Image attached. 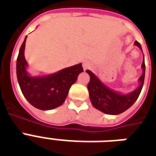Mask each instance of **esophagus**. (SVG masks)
Segmentation results:
<instances>
[{
    "instance_id": "obj_1",
    "label": "esophagus",
    "mask_w": 156,
    "mask_h": 156,
    "mask_svg": "<svg viewBox=\"0 0 156 156\" xmlns=\"http://www.w3.org/2000/svg\"><path fill=\"white\" fill-rule=\"evenodd\" d=\"M83 68L84 70H87V69H88V68H90V65H89V63L87 62H84L83 63Z\"/></svg>"
}]
</instances>
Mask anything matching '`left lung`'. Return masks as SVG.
I'll list each match as a JSON object with an SVG mask.
<instances>
[{"mask_svg":"<svg viewBox=\"0 0 156 156\" xmlns=\"http://www.w3.org/2000/svg\"><path fill=\"white\" fill-rule=\"evenodd\" d=\"M134 45L137 46L142 51L140 44L137 41H134ZM141 67L143 69V73L139 78V87L135 90L126 94H123L108 88L90 70H86L90 77L88 89L93 106L107 115H119L130 108L134 104V102L137 100L144 85L145 73L144 60H143Z\"/></svg>","mask_w":156,"mask_h":156,"instance_id":"1","label":"left lung"}]
</instances>
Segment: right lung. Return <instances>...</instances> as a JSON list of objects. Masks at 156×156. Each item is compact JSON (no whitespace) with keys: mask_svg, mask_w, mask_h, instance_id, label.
<instances>
[{"mask_svg":"<svg viewBox=\"0 0 156 156\" xmlns=\"http://www.w3.org/2000/svg\"><path fill=\"white\" fill-rule=\"evenodd\" d=\"M27 37L21 46L16 59V76L21 90L27 100L35 108L50 110L61 106L68 96L69 88L83 72L82 63L62 69L45 76H31L27 71L24 56Z\"/></svg>","mask_w":156,"mask_h":156,"instance_id":"obj_1","label":"right lung"}]
</instances>
